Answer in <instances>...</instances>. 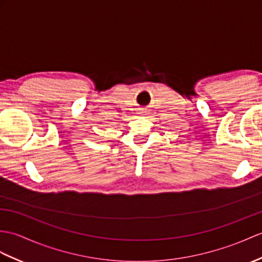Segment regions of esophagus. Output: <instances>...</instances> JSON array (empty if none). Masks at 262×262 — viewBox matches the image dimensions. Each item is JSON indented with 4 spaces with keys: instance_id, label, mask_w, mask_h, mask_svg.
Wrapping results in <instances>:
<instances>
[{
    "instance_id": "esophagus-1",
    "label": "esophagus",
    "mask_w": 262,
    "mask_h": 262,
    "mask_svg": "<svg viewBox=\"0 0 262 262\" xmlns=\"http://www.w3.org/2000/svg\"><path fill=\"white\" fill-rule=\"evenodd\" d=\"M145 109H139V114H145Z\"/></svg>"
}]
</instances>
